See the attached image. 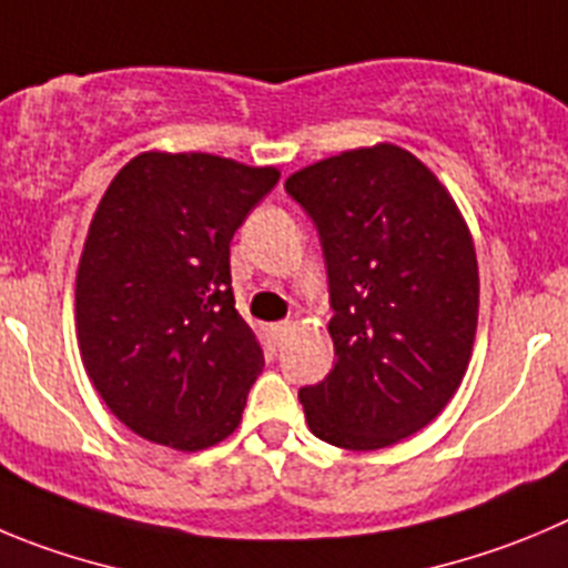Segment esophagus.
Listing matches in <instances>:
<instances>
[{
  "mask_svg": "<svg viewBox=\"0 0 568 568\" xmlns=\"http://www.w3.org/2000/svg\"><path fill=\"white\" fill-rule=\"evenodd\" d=\"M274 331H277V333L291 331V322H288V320H285V322H277V325H274Z\"/></svg>",
  "mask_w": 568,
  "mask_h": 568,
  "instance_id": "1",
  "label": "esophagus"
}]
</instances>
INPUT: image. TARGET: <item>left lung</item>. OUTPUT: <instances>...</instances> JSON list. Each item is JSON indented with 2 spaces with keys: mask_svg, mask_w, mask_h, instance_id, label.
<instances>
[{
  "mask_svg": "<svg viewBox=\"0 0 568 568\" xmlns=\"http://www.w3.org/2000/svg\"><path fill=\"white\" fill-rule=\"evenodd\" d=\"M320 230L336 349L302 386L308 428L375 452L426 428L465 378L479 320V266L452 193L392 142L322 159L285 179Z\"/></svg>",
  "mask_w": 568,
  "mask_h": 568,
  "instance_id": "obj_1",
  "label": "left lung"
}]
</instances>
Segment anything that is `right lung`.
<instances>
[{"instance_id":"add662e5","label":"right lung","mask_w":568,"mask_h":568,"mask_svg":"<svg viewBox=\"0 0 568 568\" xmlns=\"http://www.w3.org/2000/svg\"><path fill=\"white\" fill-rule=\"evenodd\" d=\"M277 168L145 151L111 179L75 280L83 367L116 420L176 452L237 428L263 347L235 308L230 243Z\"/></svg>"}]
</instances>
